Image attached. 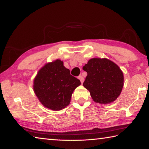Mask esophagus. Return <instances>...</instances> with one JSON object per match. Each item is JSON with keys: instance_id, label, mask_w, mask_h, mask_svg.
Segmentation results:
<instances>
[{"instance_id": "esophagus-1", "label": "esophagus", "mask_w": 149, "mask_h": 149, "mask_svg": "<svg viewBox=\"0 0 149 149\" xmlns=\"http://www.w3.org/2000/svg\"><path fill=\"white\" fill-rule=\"evenodd\" d=\"M78 79H79L80 80V82L81 83H83L84 82V77H82V75H80V76H79V77H78Z\"/></svg>"}]
</instances>
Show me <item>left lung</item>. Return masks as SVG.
<instances>
[{
    "label": "left lung",
    "mask_w": 149,
    "mask_h": 149,
    "mask_svg": "<svg viewBox=\"0 0 149 149\" xmlns=\"http://www.w3.org/2000/svg\"><path fill=\"white\" fill-rule=\"evenodd\" d=\"M83 69L88 73L83 86L95 102L106 104L117 99L124 85V76L117 64L107 58H95Z\"/></svg>",
    "instance_id": "1"
}]
</instances>
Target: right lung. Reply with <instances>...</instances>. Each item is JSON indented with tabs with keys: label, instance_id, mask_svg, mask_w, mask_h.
<instances>
[{
	"label": "right lung",
	"instance_id": "obj_1",
	"mask_svg": "<svg viewBox=\"0 0 149 149\" xmlns=\"http://www.w3.org/2000/svg\"><path fill=\"white\" fill-rule=\"evenodd\" d=\"M80 84V81L71 75L69 69L58 59L39 70L33 80V89L45 107L58 111L69 104L72 93Z\"/></svg>",
	"mask_w": 149,
	"mask_h": 149
}]
</instances>
